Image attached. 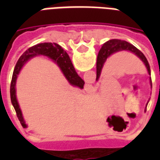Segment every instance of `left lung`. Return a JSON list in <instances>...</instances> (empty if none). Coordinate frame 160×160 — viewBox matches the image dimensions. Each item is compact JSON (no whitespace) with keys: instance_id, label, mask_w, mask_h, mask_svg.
Instances as JSON below:
<instances>
[{"instance_id":"8db88e82","label":"left lung","mask_w":160,"mask_h":160,"mask_svg":"<svg viewBox=\"0 0 160 160\" xmlns=\"http://www.w3.org/2000/svg\"><path fill=\"white\" fill-rule=\"evenodd\" d=\"M122 50H128V51H130V52L134 53V55H136L144 62L145 66L148 71V73L151 74V69H150L149 63H148L146 56L143 55V53L141 52V50H139L136 47H134V45H132L126 41L119 39H111L104 42L98 52L97 59V78H96V80H98L99 79L103 66L108 57L111 56L112 54L118 52V51H122ZM150 83L152 85V80H150Z\"/></svg>"}]
</instances>
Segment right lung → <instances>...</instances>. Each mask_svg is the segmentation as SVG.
<instances>
[{"label": "right lung", "instance_id": "obj_1", "mask_svg": "<svg viewBox=\"0 0 160 160\" xmlns=\"http://www.w3.org/2000/svg\"><path fill=\"white\" fill-rule=\"evenodd\" d=\"M37 56H47L52 60L53 62H55L60 67V68L62 71L63 74L65 75L67 80H68V82L73 87H77L82 89L84 87V84H85L84 80L76 73L68 55L59 44H57L56 42H53V43L42 42V43H38L37 45L29 48L23 53L22 56L19 57V59L16 63V66L13 70V73H12L11 86H10L11 102H12V104L13 105V108L16 111L17 117L19 118L23 128H26L27 125L24 121L22 112H21V110L19 108L18 101L16 98V80H17L18 74L19 73V71L22 68L23 65L28 60Z\"/></svg>", "mask_w": 160, "mask_h": 160}]
</instances>
